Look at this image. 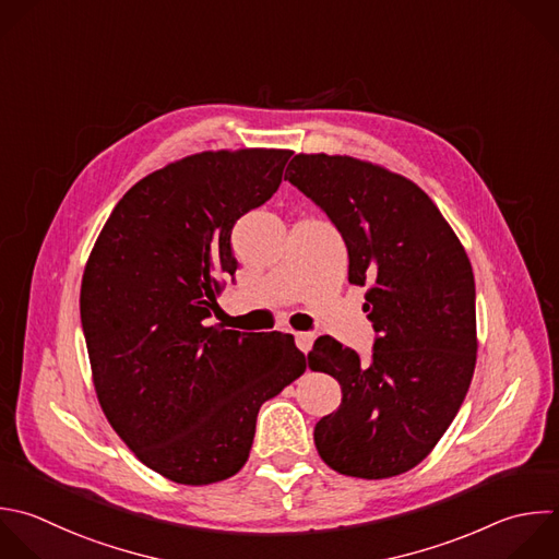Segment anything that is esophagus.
Returning a JSON list of instances; mask_svg holds the SVG:
<instances>
[{
  "label": "esophagus",
  "instance_id": "1",
  "mask_svg": "<svg viewBox=\"0 0 559 559\" xmlns=\"http://www.w3.org/2000/svg\"><path fill=\"white\" fill-rule=\"evenodd\" d=\"M295 343H297V347H299L304 354H308L310 347H312V343H314V334H312V332H295Z\"/></svg>",
  "mask_w": 559,
  "mask_h": 559
}]
</instances>
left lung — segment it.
Listing matches in <instances>:
<instances>
[{
  "label": "left lung",
  "instance_id": "1",
  "mask_svg": "<svg viewBox=\"0 0 559 559\" xmlns=\"http://www.w3.org/2000/svg\"><path fill=\"white\" fill-rule=\"evenodd\" d=\"M288 183L345 240L349 282L371 284L376 338L367 360L330 336L308 354L341 384V406L317 421L314 445L336 472L389 478L415 467L452 424L476 362L469 260L413 181L352 157L295 155Z\"/></svg>",
  "mask_w": 559,
  "mask_h": 559
}]
</instances>
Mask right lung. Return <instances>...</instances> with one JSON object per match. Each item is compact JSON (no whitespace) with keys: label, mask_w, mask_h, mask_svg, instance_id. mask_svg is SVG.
Listing matches in <instances>:
<instances>
[{"label":"right lung","mask_w":559,"mask_h":559,"mask_svg":"<svg viewBox=\"0 0 559 559\" xmlns=\"http://www.w3.org/2000/svg\"><path fill=\"white\" fill-rule=\"evenodd\" d=\"M290 151H218L135 183L90 255L81 321L94 384L135 456L183 485L234 476L260 406L306 371L290 334L207 325L234 275L236 221L280 188Z\"/></svg>","instance_id":"right-lung-1"}]
</instances>
